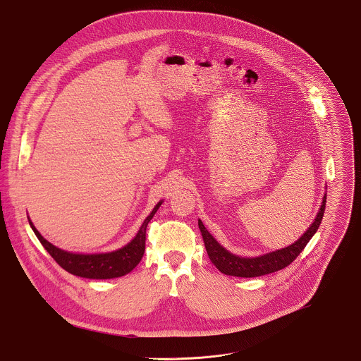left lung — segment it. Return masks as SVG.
Here are the masks:
<instances>
[{"instance_id":"obj_1","label":"left lung","mask_w":361,"mask_h":361,"mask_svg":"<svg viewBox=\"0 0 361 361\" xmlns=\"http://www.w3.org/2000/svg\"><path fill=\"white\" fill-rule=\"evenodd\" d=\"M326 200H327V194L324 195V197H323V203L317 213V217L314 219V221L312 222V225L307 228V231L297 242H294L288 247L276 250V251L259 255V257H249L247 258V257H239V255L229 252L228 250L224 249L221 245L210 235V232L204 228L203 222L199 220L197 224H199V229L203 236L207 255L220 272H222L224 275H229V276L257 278V276H262V275H268V274L280 271V269L288 267L300 255V252L305 249L307 242L312 239V236L319 229L320 222L324 216Z\"/></svg>"}]
</instances>
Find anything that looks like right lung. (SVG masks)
I'll use <instances>...</instances> for the list:
<instances>
[{"label":"right lung","instance_id":"1","mask_svg":"<svg viewBox=\"0 0 361 361\" xmlns=\"http://www.w3.org/2000/svg\"><path fill=\"white\" fill-rule=\"evenodd\" d=\"M162 202H159L151 214L144 220L141 228L135 239L128 243L125 247L104 252V254H74L67 252L64 250L57 249L52 243L45 240L41 233L35 229L32 222H30V226L32 228L34 233L37 235L38 240L45 250L51 254V257L56 262L67 272L75 276H81L86 279H112L123 276L133 271V268L137 267L145 250V232L147 225L159 209Z\"/></svg>","mask_w":361,"mask_h":361}]
</instances>
